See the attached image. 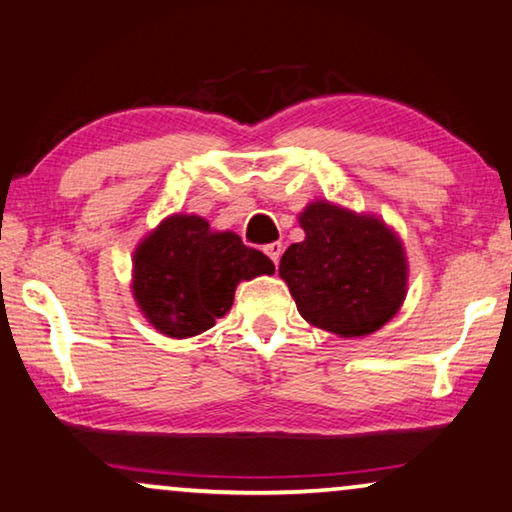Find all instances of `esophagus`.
Masks as SVG:
<instances>
[{
	"instance_id": "obj_1",
	"label": "esophagus",
	"mask_w": 512,
	"mask_h": 512,
	"mask_svg": "<svg viewBox=\"0 0 512 512\" xmlns=\"http://www.w3.org/2000/svg\"><path fill=\"white\" fill-rule=\"evenodd\" d=\"M264 252H267L271 262L278 264V260H281V255H283V243H269V245H264Z\"/></svg>"
}]
</instances>
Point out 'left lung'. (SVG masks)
I'll return each instance as SVG.
<instances>
[{"label": "left lung", "mask_w": 512, "mask_h": 512, "mask_svg": "<svg viewBox=\"0 0 512 512\" xmlns=\"http://www.w3.org/2000/svg\"><path fill=\"white\" fill-rule=\"evenodd\" d=\"M299 227L304 241L283 252L278 276L306 323L351 339L372 335L400 311L405 245L381 217L318 199L299 213Z\"/></svg>", "instance_id": "8db88e82"}]
</instances>
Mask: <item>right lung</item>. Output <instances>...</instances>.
<instances>
[{
	"label": "right lung",
	"instance_id": "1",
	"mask_svg": "<svg viewBox=\"0 0 512 512\" xmlns=\"http://www.w3.org/2000/svg\"><path fill=\"white\" fill-rule=\"evenodd\" d=\"M274 271V262L234 231L210 229L201 215L175 213L135 248L131 292L156 332L187 339L231 309L238 283Z\"/></svg>",
	"mask_w": 512,
	"mask_h": 512
}]
</instances>
